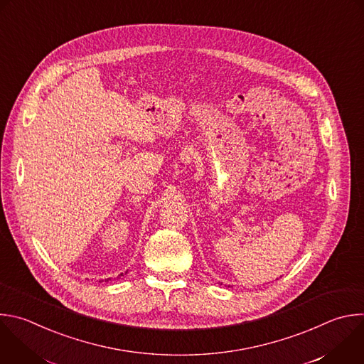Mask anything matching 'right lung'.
<instances>
[{"label":"right lung","instance_id":"add662e5","mask_svg":"<svg viewBox=\"0 0 364 364\" xmlns=\"http://www.w3.org/2000/svg\"><path fill=\"white\" fill-rule=\"evenodd\" d=\"M119 276H123V274H119ZM107 280H108V279H107Z\"/></svg>","mask_w":364,"mask_h":364}]
</instances>
